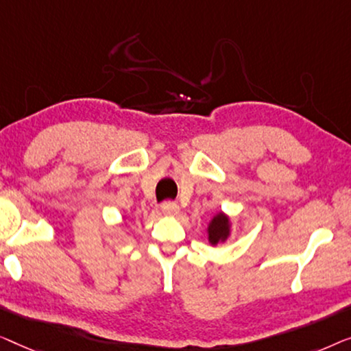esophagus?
<instances>
[{
    "label": "esophagus",
    "instance_id": "34e87169",
    "mask_svg": "<svg viewBox=\"0 0 351 351\" xmlns=\"http://www.w3.org/2000/svg\"><path fill=\"white\" fill-rule=\"evenodd\" d=\"M160 210L165 216H176L180 213V206H178L175 202H165V204H162Z\"/></svg>",
    "mask_w": 351,
    "mask_h": 351
}]
</instances>
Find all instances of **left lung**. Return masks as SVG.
<instances>
[{
    "label": "left lung",
    "instance_id": "8db88e82",
    "mask_svg": "<svg viewBox=\"0 0 351 351\" xmlns=\"http://www.w3.org/2000/svg\"><path fill=\"white\" fill-rule=\"evenodd\" d=\"M232 232V221L230 216L226 215L224 211H218L213 215V218L206 224V237H208V243L211 246L223 245L230 237Z\"/></svg>",
    "mask_w": 351,
    "mask_h": 351
}]
</instances>
